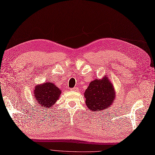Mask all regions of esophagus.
Returning a JSON list of instances; mask_svg holds the SVG:
<instances>
[{"label":"esophagus","instance_id":"obj_1","mask_svg":"<svg viewBox=\"0 0 155 155\" xmlns=\"http://www.w3.org/2000/svg\"><path fill=\"white\" fill-rule=\"evenodd\" d=\"M78 88L77 87H74L73 88H70V91H78Z\"/></svg>","mask_w":155,"mask_h":155}]
</instances>
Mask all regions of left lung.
Listing matches in <instances>:
<instances>
[{
	"label": "left lung",
	"mask_w": 155,
	"mask_h": 155,
	"mask_svg": "<svg viewBox=\"0 0 155 155\" xmlns=\"http://www.w3.org/2000/svg\"><path fill=\"white\" fill-rule=\"evenodd\" d=\"M85 104L92 111L98 112L106 109L114 103L115 88L109 79L104 76L102 79L92 81L84 93Z\"/></svg>",
	"instance_id": "1"
}]
</instances>
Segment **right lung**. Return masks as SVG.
<instances>
[{
	"mask_svg": "<svg viewBox=\"0 0 155 155\" xmlns=\"http://www.w3.org/2000/svg\"><path fill=\"white\" fill-rule=\"evenodd\" d=\"M61 94V91L51 82L39 84L34 89V95L37 104L43 109H50Z\"/></svg>",
	"mask_w": 155,
	"mask_h": 155,
	"instance_id": "add662e5",
	"label": "right lung"
}]
</instances>
